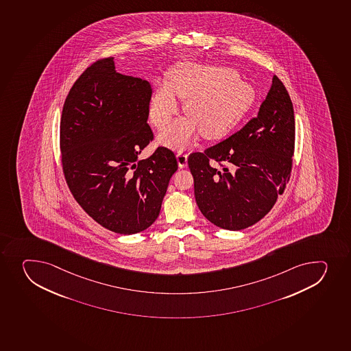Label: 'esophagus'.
<instances>
[{
    "mask_svg": "<svg viewBox=\"0 0 351 351\" xmlns=\"http://www.w3.org/2000/svg\"><path fill=\"white\" fill-rule=\"evenodd\" d=\"M176 158H178V167L180 168H185L186 165H188V156L185 153L178 152Z\"/></svg>",
    "mask_w": 351,
    "mask_h": 351,
    "instance_id": "esophagus-1",
    "label": "esophagus"
}]
</instances>
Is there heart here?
<instances>
[{
  "mask_svg": "<svg viewBox=\"0 0 351 351\" xmlns=\"http://www.w3.org/2000/svg\"><path fill=\"white\" fill-rule=\"evenodd\" d=\"M185 101L186 118L160 132L162 145L173 149L191 145L202 132L204 138L228 135L253 108L255 88L224 66L183 63L173 67L167 82L158 84L149 105V118L156 128L169 123L178 112L176 97Z\"/></svg>",
  "mask_w": 351,
  "mask_h": 351,
  "instance_id": "b5f03b06",
  "label": "heart"
}]
</instances>
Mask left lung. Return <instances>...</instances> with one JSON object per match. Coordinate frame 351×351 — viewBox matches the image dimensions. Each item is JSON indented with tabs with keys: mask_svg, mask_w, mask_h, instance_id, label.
I'll use <instances>...</instances> for the list:
<instances>
[{
	"mask_svg": "<svg viewBox=\"0 0 351 351\" xmlns=\"http://www.w3.org/2000/svg\"><path fill=\"white\" fill-rule=\"evenodd\" d=\"M294 139L291 97L274 75L255 118L226 141L189 156L202 215L231 231L263 219L289 181Z\"/></svg>",
	"mask_w": 351,
	"mask_h": 351,
	"instance_id": "obj_1",
	"label": "left lung"
}]
</instances>
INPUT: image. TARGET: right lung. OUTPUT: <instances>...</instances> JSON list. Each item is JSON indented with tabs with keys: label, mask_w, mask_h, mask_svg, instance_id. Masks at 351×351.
Returning a JSON list of instances; mask_svg holds the SVG:
<instances>
[{
	"label": "right lung",
	"mask_w": 351,
	"mask_h": 351,
	"mask_svg": "<svg viewBox=\"0 0 351 351\" xmlns=\"http://www.w3.org/2000/svg\"><path fill=\"white\" fill-rule=\"evenodd\" d=\"M114 58L88 67L71 88L60 119V151L67 185L77 204L108 230L134 234L159 216L173 153L158 147L147 125L152 89L149 81L115 71Z\"/></svg>",
	"instance_id": "right-lung-1"
}]
</instances>
